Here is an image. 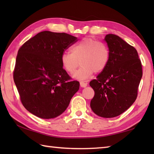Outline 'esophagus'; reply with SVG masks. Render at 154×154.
Listing matches in <instances>:
<instances>
[{"label": "esophagus", "mask_w": 154, "mask_h": 154, "mask_svg": "<svg viewBox=\"0 0 154 154\" xmlns=\"http://www.w3.org/2000/svg\"><path fill=\"white\" fill-rule=\"evenodd\" d=\"M80 86L81 87H86L87 86V83L83 82V81H81V82H80Z\"/></svg>", "instance_id": "esophagus-1"}]
</instances>
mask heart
<instances>
[{"label": "heart", "instance_id": "heart-1", "mask_svg": "<svg viewBox=\"0 0 154 154\" xmlns=\"http://www.w3.org/2000/svg\"><path fill=\"white\" fill-rule=\"evenodd\" d=\"M110 60V51L106 44L91 38H85L72 46L71 53L61 55V63L64 69L73 73L75 79L85 81L94 73L105 69Z\"/></svg>", "mask_w": 154, "mask_h": 154}]
</instances>
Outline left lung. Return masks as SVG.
<instances>
[{
	"mask_svg": "<svg viewBox=\"0 0 154 154\" xmlns=\"http://www.w3.org/2000/svg\"><path fill=\"white\" fill-rule=\"evenodd\" d=\"M104 40L110 51V60L105 69L89 83L94 91L91 108L100 117L113 118L134 103L142 67L137 50L122 38L110 34Z\"/></svg>",
	"mask_w": 154,
	"mask_h": 154,
	"instance_id": "left-lung-1",
	"label": "left lung"
}]
</instances>
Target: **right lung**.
<instances>
[{"label": "right lung", "mask_w": 154, "mask_h": 154, "mask_svg": "<svg viewBox=\"0 0 154 154\" xmlns=\"http://www.w3.org/2000/svg\"><path fill=\"white\" fill-rule=\"evenodd\" d=\"M77 41L66 33L44 31L20 48L13 78L20 100L30 113L44 119L60 116L79 89L61 63V55Z\"/></svg>", "instance_id": "right-lung-1"}]
</instances>
